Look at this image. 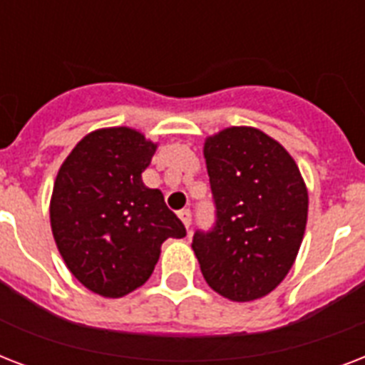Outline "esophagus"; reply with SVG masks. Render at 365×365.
Listing matches in <instances>:
<instances>
[{
	"mask_svg": "<svg viewBox=\"0 0 365 365\" xmlns=\"http://www.w3.org/2000/svg\"><path fill=\"white\" fill-rule=\"evenodd\" d=\"M178 216H180V220L183 222L185 229L191 227V210H189V208H183V210L178 212Z\"/></svg>",
	"mask_w": 365,
	"mask_h": 365,
	"instance_id": "1",
	"label": "esophagus"
}]
</instances>
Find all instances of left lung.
<instances>
[{
	"instance_id": "left-lung-1",
	"label": "left lung",
	"mask_w": 365,
	"mask_h": 365,
	"mask_svg": "<svg viewBox=\"0 0 365 365\" xmlns=\"http://www.w3.org/2000/svg\"><path fill=\"white\" fill-rule=\"evenodd\" d=\"M205 159L216 222L193 235L202 277L227 299H259L282 282L299 252L305 182L288 151L250 126L208 138Z\"/></svg>"
}]
</instances>
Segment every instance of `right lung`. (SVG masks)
<instances>
[{
    "label": "right lung",
    "instance_id": "obj_1",
    "mask_svg": "<svg viewBox=\"0 0 365 365\" xmlns=\"http://www.w3.org/2000/svg\"><path fill=\"white\" fill-rule=\"evenodd\" d=\"M155 148L132 128H104L83 138L60 166L51 227L71 274L94 294H130L151 277L160 244L185 237L163 193L142 182Z\"/></svg>",
    "mask_w": 365,
    "mask_h": 365
}]
</instances>
